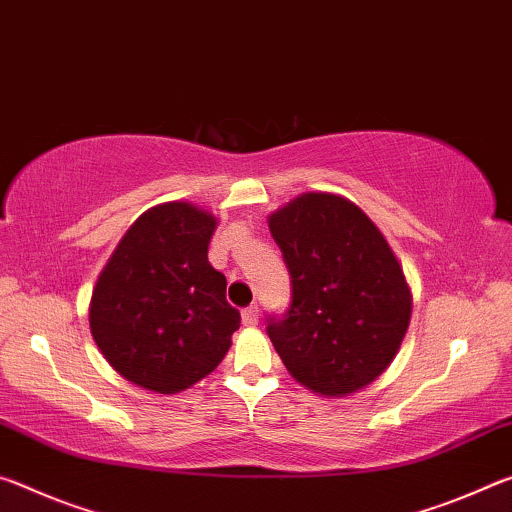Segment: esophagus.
<instances>
[{
	"label": "esophagus",
	"instance_id": "34e87169",
	"mask_svg": "<svg viewBox=\"0 0 512 512\" xmlns=\"http://www.w3.org/2000/svg\"><path fill=\"white\" fill-rule=\"evenodd\" d=\"M242 324L245 326H256L258 324V306L251 304L242 311Z\"/></svg>",
	"mask_w": 512,
	"mask_h": 512
}]
</instances>
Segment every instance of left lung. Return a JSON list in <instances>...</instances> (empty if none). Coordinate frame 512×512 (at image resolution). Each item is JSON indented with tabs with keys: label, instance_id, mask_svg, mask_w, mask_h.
Returning <instances> with one entry per match:
<instances>
[{
	"label": "left lung",
	"instance_id": "1",
	"mask_svg": "<svg viewBox=\"0 0 512 512\" xmlns=\"http://www.w3.org/2000/svg\"><path fill=\"white\" fill-rule=\"evenodd\" d=\"M292 301L270 317L276 354L295 379L345 397L379 379L408 331L413 297L376 224L331 192H304L270 215Z\"/></svg>",
	"mask_w": 512,
	"mask_h": 512
}]
</instances>
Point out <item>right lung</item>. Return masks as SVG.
<instances>
[{"instance_id":"obj_1","label":"right lung","mask_w":512,"mask_h":512,"mask_svg":"<svg viewBox=\"0 0 512 512\" xmlns=\"http://www.w3.org/2000/svg\"><path fill=\"white\" fill-rule=\"evenodd\" d=\"M217 220L188 201L142 213L99 274L90 331L124 379L161 395L195 385L222 363L240 313L208 263Z\"/></svg>"}]
</instances>
